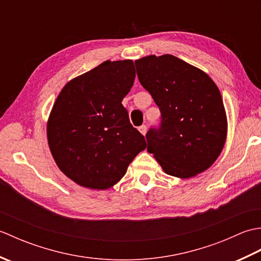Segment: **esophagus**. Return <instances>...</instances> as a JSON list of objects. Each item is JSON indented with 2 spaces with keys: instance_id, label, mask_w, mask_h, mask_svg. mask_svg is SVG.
Wrapping results in <instances>:
<instances>
[{
  "instance_id": "1",
  "label": "esophagus",
  "mask_w": 261,
  "mask_h": 261,
  "mask_svg": "<svg viewBox=\"0 0 261 261\" xmlns=\"http://www.w3.org/2000/svg\"><path fill=\"white\" fill-rule=\"evenodd\" d=\"M139 132H140L141 135L146 136V134H147V126H146V125H141V126H139Z\"/></svg>"
}]
</instances>
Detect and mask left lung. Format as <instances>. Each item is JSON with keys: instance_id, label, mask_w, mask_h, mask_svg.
<instances>
[{"instance_id": "obj_1", "label": "left lung", "mask_w": 261, "mask_h": 261, "mask_svg": "<svg viewBox=\"0 0 261 261\" xmlns=\"http://www.w3.org/2000/svg\"><path fill=\"white\" fill-rule=\"evenodd\" d=\"M139 82L162 112V125L146 135L147 150L166 174L191 178L220 156L228 120L218 86L203 70L173 55L136 60Z\"/></svg>"}]
</instances>
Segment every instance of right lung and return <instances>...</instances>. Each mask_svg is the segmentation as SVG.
<instances>
[{
	"instance_id": "add662e5",
	"label": "right lung",
	"mask_w": 261,
	"mask_h": 261,
	"mask_svg": "<svg viewBox=\"0 0 261 261\" xmlns=\"http://www.w3.org/2000/svg\"><path fill=\"white\" fill-rule=\"evenodd\" d=\"M135 77L131 59L107 60L69 81L55 101L47 122L49 149L58 168L80 186H114L146 149L121 103Z\"/></svg>"
}]
</instances>
